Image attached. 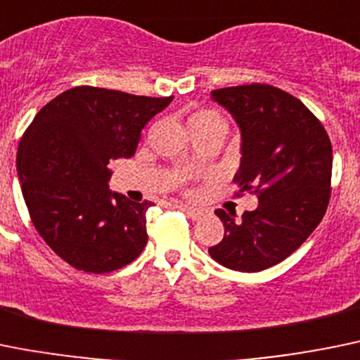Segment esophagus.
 Returning <instances> with one entry per match:
<instances>
[{
    "instance_id": "obj_1",
    "label": "esophagus",
    "mask_w": 360,
    "mask_h": 360,
    "mask_svg": "<svg viewBox=\"0 0 360 360\" xmlns=\"http://www.w3.org/2000/svg\"><path fill=\"white\" fill-rule=\"evenodd\" d=\"M176 207H177V210L183 211L186 217L193 218V220H197V218L202 217V211L197 210V207H193V206H186V204H176Z\"/></svg>"
}]
</instances>
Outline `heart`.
<instances>
[{"label": "heart", "mask_w": 360, "mask_h": 360, "mask_svg": "<svg viewBox=\"0 0 360 360\" xmlns=\"http://www.w3.org/2000/svg\"><path fill=\"white\" fill-rule=\"evenodd\" d=\"M211 122H224V120H221L214 112H207V110L206 112L195 113V115L191 117V126H193V124H211Z\"/></svg>", "instance_id": "heart-1"}]
</instances>
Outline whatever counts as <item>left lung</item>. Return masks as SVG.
I'll return each instance as SVG.
<instances>
[{
	"instance_id": "left-lung-1",
	"label": "left lung",
	"mask_w": 360,
	"mask_h": 360,
	"mask_svg": "<svg viewBox=\"0 0 360 360\" xmlns=\"http://www.w3.org/2000/svg\"><path fill=\"white\" fill-rule=\"evenodd\" d=\"M211 99L231 113L241 134L240 191L254 190L259 206L217 210L226 233L210 248L221 266L261 271L291 256L318 227L330 199L332 146L320 120L291 94L270 85L218 89Z\"/></svg>"
}]
</instances>
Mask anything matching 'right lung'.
<instances>
[{
	"instance_id": "1",
	"label": "right lung",
	"mask_w": 360,
	"mask_h": 360,
	"mask_svg": "<svg viewBox=\"0 0 360 360\" xmlns=\"http://www.w3.org/2000/svg\"><path fill=\"white\" fill-rule=\"evenodd\" d=\"M174 97L76 86L49 101L22 134L18 176L33 226L70 266L119 270L142 254L150 202L108 188V165L131 158L140 133Z\"/></svg>"
}]
</instances>
